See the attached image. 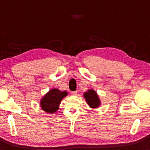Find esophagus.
<instances>
[{
    "label": "esophagus",
    "mask_w": 150,
    "mask_h": 150,
    "mask_svg": "<svg viewBox=\"0 0 150 150\" xmlns=\"http://www.w3.org/2000/svg\"><path fill=\"white\" fill-rule=\"evenodd\" d=\"M71 94L72 96L77 95V91H71Z\"/></svg>",
    "instance_id": "obj_1"
}]
</instances>
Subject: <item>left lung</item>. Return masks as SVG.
Instances as JSON below:
<instances>
[{
  "label": "left lung",
  "mask_w": 150,
  "mask_h": 150,
  "mask_svg": "<svg viewBox=\"0 0 150 150\" xmlns=\"http://www.w3.org/2000/svg\"><path fill=\"white\" fill-rule=\"evenodd\" d=\"M86 101L91 108H96L100 105V100L96 92L93 89H89L83 93Z\"/></svg>",
  "instance_id": "obj_1"
}]
</instances>
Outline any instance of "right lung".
<instances>
[{
	"label": "right lung",
	"mask_w": 150,
	"mask_h": 150,
	"mask_svg": "<svg viewBox=\"0 0 150 150\" xmlns=\"http://www.w3.org/2000/svg\"><path fill=\"white\" fill-rule=\"evenodd\" d=\"M67 94V91H61L57 88L51 89L40 100L41 108L47 113H54L59 109L62 100Z\"/></svg>",
	"instance_id": "right-lung-1"
}]
</instances>
